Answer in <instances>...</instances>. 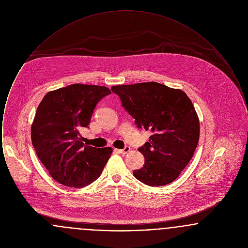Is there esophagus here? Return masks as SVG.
I'll return each instance as SVG.
<instances>
[{
  "mask_svg": "<svg viewBox=\"0 0 248 248\" xmlns=\"http://www.w3.org/2000/svg\"><path fill=\"white\" fill-rule=\"evenodd\" d=\"M130 150H131V149H130L129 146H125L123 150H120L119 152H120L121 154H127V153H129Z\"/></svg>",
  "mask_w": 248,
  "mask_h": 248,
  "instance_id": "obj_1",
  "label": "esophagus"
}]
</instances>
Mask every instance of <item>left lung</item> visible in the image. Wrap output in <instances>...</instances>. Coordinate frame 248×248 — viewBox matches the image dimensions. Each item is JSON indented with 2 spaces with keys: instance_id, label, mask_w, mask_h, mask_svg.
<instances>
[{
  "instance_id": "left-lung-1",
  "label": "left lung",
  "mask_w": 248,
  "mask_h": 248,
  "mask_svg": "<svg viewBox=\"0 0 248 248\" xmlns=\"http://www.w3.org/2000/svg\"><path fill=\"white\" fill-rule=\"evenodd\" d=\"M140 129L151 131L140 148L145 163L133 171L140 182L160 187L173 182L189 164L197 147L200 124L189 96L162 83L122 84L111 87Z\"/></svg>"
}]
</instances>
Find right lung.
Listing matches in <instances>:
<instances>
[{"mask_svg": "<svg viewBox=\"0 0 248 248\" xmlns=\"http://www.w3.org/2000/svg\"><path fill=\"white\" fill-rule=\"evenodd\" d=\"M110 90L74 83L48 92L36 110L31 142L49 174L60 184L83 188L101 175L112 149L85 145L80 131L88 127L96 104Z\"/></svg>", "mask_w": 248, "mask_h": 248, "instance_id": "add662e5", "label": "right lung"}]
</instances>
